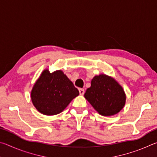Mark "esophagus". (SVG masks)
Listing matches in <instances>:
<instances>
[{"mask_svg":"<svg viewBox=\"0 0 157 157\" xmlns=\"http://www.w3.org/2000/svg\"><path fill=\"white\" fill-rule=\"evenodd\" d=\"M79 94L80 95H84V90L83 89H79Z\"/></svg>","mask_w":157,"mask_h":157,"instance_id":"esophagus-1","label":"esophagus"}]
</instances>
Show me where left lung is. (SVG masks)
Returning <instances> with one entry per match:
<instances>
[{
	"mask_svg": "<svg viewBox=\"0 0 157 157\" xmlns=\"http://www.w3.org/2000/svg\"><path fill=\"white\" fill-rule=\"evenodd\" d=\"M84 97L98 113L105 116L118 113L123 108L126 100L121 85L106 75L94 77Z\"/></svg>",
	"mask_w": 157,
	"mask_h": 157,
	"instance_id": "left-lung-1",
	"label": "left lung"
}]
</instances>
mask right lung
<instances>
[{
    "label": "right lung",
    "mask_w": 157,
    "mask_h": 157,
    "mask_svg": "<svg viewBox=\"0 0 157 157\" xmlns=\"http://www.w3.org/2000/svg\"><path fill=\"white\" fill-rule=\"evenodd\" d=\"M79 94L62 71L50 73L45 70L34 85L31 99L39 112L52 116L62 112Z\"/></svg>",
    "instance_id": "1"
}]
</instances>
